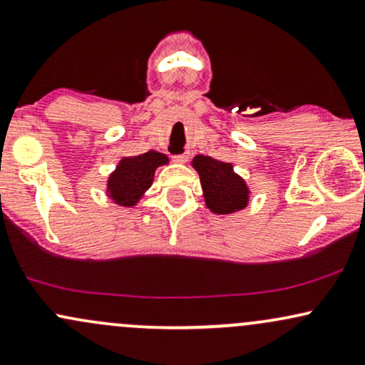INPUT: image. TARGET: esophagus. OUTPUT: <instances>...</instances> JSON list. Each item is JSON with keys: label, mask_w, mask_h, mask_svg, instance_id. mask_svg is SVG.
Returning <instances> with one entry per match:
<instances>
[{"label": "esophagus", "mask_w": 365, "mask_h": 365, "mask_svg": "<svg viewBox=\"0 0 365 365\" xmlns=\"http://www.w3.org/2000/svg\"><path fill=\"white\" fill-rule=\"evenodd\" d=\"M171 159H173L175 163H180V165H183V163H187L188 156H187V154H175V156H171Z\"/></svg>", "instance_id": "esophagus-1"}]
</instances>
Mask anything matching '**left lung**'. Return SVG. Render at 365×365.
Instances as JSON below:
<instances>
[{
  "label": "left lung",
  "mask_w": 365,
  "mask_h": 365,
  "mask_svg": "<svg viewBox=\"0 0 365 365\" xmlns=\"http://www.w3.org/2000/svg\"><path fill=\"white\" fill-rule=\"evenodd\" d=\"M192 166L197 170L202 185L206 206L216 215H232L249 202V188L233 171L232 163L217 161L211 156H195Z\"/></svg>",
  "instance_id": "1"
}]
</instances>
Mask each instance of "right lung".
<instances>
[{"mask_svg":"<svg viewBox=\"0 0 365 365\" xmlns=\"http://www.w3.org/2000/svg\"><path fill=\"white\" fill-rule=\"evenodd\" d=\"M166 163L168 158L158 150L123 158L108 178V194L120 206H135L142 194L153 185L154 171Z\"/></svg>","mask_w":365,"mask_h":365,"instance_id":"obj_1","label":"right lung"}]
</instances>
